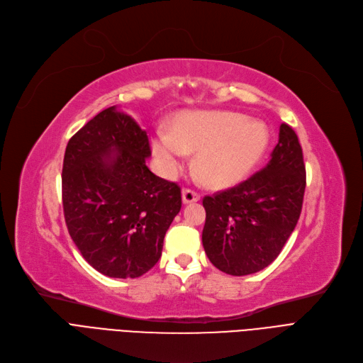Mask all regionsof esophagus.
<instances>
[{"mask_svg":"<svg viewBox=\"0 0 363 363\" xmlns=\"http://www.w3.org/2000/svg\"><path fill=\"white\" fill-rule=\"evenodd\" d=\"M182 198H183V202L184 203H192V202H198L199 201V194L195 192L194 189H183L182 191Z\"/></svg>","mask_w":363,"mask_h":363,"instance_id":"1","label":"esophagus"}]
</instances>
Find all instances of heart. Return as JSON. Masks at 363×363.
Masks as SVG:
<instances>
[{"label":"heart","mask_w":363,"mask_h":363,"mask_svg":"<svg viewBox=\"0 0 363 363\" xmlns=\"http://www.w3.org/2000/svg\"><path fill=\"white\" fill-rule=\"evenodd\" d=\"M267 130L260 121L228 111H196L182 115L169 133L152 137V149L165 172H176L187 152L195 153V168L210 186H226L260 160Z\"/></svg>","instance_id":"1"}]
</instances>
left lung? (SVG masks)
Wrapping results in <instances>:
<instances>
[{"label":"left lung","instance_id":"left-lung-1","mask_svg":"<svg viewBox=\"0 0 363 363\" xmlns=\"http://www.w3.org/2000/svg\"><path fill=\"white\" fill-rule=\"evenodd\" d=\"M267 165L239 184L205 196L202 245L221 272L245 276L278 257L301 214L306 167L296 131L279 127Z\"/></svg>","mask_w":363,"mask_h":363}]
</instances>
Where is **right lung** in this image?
Segmentation results:
<instances>
[{
    "mask_svg": "<svg viewBox=\"0 0 363 363\" xmlns=\"http://www.w3.org/2000/svg\"><path fill=\"white\" fill-rule=\"evenodd\" d=\"M150 153L146 131L115 106L97 113L66 146V226L85 262L109 278H139L157 264L182 208L180 187L147 168Z\"/></svg>",
    "mask_w": 363,
    "mask_h": 363,
    "instance_id": "right-lung-1",
    "label": "right lung"
}]
</instances>
